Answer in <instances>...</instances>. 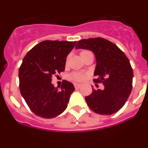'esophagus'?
<instances>
[{
    "label": "esophagus",
    "mask_w": 148,
    "mask_h": 148,
    "mask_svg": "<svg viewBox=\"0 0 148 148\" xmlns=\"http://www.w3.org/2000/svg\"><path fill=\"white\" fill-rule=\"evenodd\" d=\"M81 86H82V84H77V83L74 84V87H75V89L79 88V87H80Z\"/></svg>",
    "instance_id": "1"
}]
</instances>
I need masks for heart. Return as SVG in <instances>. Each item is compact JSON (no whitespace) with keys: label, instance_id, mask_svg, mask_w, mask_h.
I'll use <instances>...</instances> for the list:
<instances>
[{"label":"heart","instance_id":"1","mask_svg":"<svg viewBox=\"0 0 148 148\" xmlns=\"http://www.w3.org/2000/svg\"><path fill=\"white\" fill-rule=\"evenodd\" d=\"M90 52V51H87V50H83L81 52V56L84 53H87ZM85 78V75L84 74V73H80V72H74L72 74H70V78L72 79L73 81H75V82H82L84 79Z\"/></svg>","mask_w":148,"mask_h":148}]
</instances>
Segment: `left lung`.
I'll use <instances>...</instances> for the list:
<instances>
[{
    "label": "left lung",
    "instance_id": "obj_1",
    "mask_svg": "<svg viewBox=\"0 0 148 148\" xmlns=\"http://www.w3.org/2000/svg\"><path fill=\"white\" fill-rule=\"evenodd\" d=\"M75 48L93 52L96 59L93 82L104 86V90L92 89V93L86 96L89 108L100 115L118 112L133 87V69L127 57L116 44L102 38L78 40Z\"/></svg>",
    "mask_w": 148,
    "mask_h": 148
}]
</instances>
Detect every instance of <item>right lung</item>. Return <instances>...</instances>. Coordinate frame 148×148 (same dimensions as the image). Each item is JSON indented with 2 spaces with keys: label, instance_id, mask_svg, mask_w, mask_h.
<instances>
[{
  "label": "right lung",
  "instance_id": "1",
  "mask_svg": "<svg viewBox=\"0 0 148 148\" xmlns=\"http://www.w3.org/2000/svg\"><path fill=\"white\" fill-rule=\"evenodd\" d=\"M75 41L44 40L24 57L19 68V87L22 96L36 116L53 119L67 107L75 87L64 80L61 89L52 84V77L64 71L66 58Z\"/></svg>",
  "mask_w": 148,
  "mask_h": 148
}]
</instances>
